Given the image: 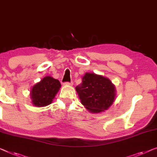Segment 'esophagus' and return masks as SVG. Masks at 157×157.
<instances>
[{
	"label": "esophagus",
	"instance_id": "obj_1",
	"mask_svg": "<svg viewBox=\"0 0 157 157\" xmlns=\"http://www.w3.org/2000/svg\"><path fill=\"white\" fill-rule=\"evenodd\" d=\"M66 83L68 84V85H73V82L72 81H71V82H67Z\"/></svg>",
	"mask_w": 157,
	"mask_h": 157
}]
</instances>
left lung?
Returning a JSON list of instances; mask_svg holds the SVG:
<instances>
[{
	"label": "left lung",
	"instance_id": "8db88e82",
	"mask_svg": "<svg viewBox=\"0 0 157 157\" xmlns=\"http://www.w3.org/2000/svg\"><path fill=\"white\" fill-rule=\"evenodd\" d=\"M81 103L91 113H101L112 105L115 96V86L108 78L86 73L82 82L76 87Z\"/></svg>",
	"mask_w": 157,
	"mask_h": 157
}]
</instances>
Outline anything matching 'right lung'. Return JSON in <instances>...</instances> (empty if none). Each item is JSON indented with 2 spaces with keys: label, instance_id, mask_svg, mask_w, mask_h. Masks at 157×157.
Segmentation results:
<instances>
[{
  "label": "right lung",
  "instance_id": "obj_1",
  "mask_svg": "<svg viewBox=\"0 0 157 157\" xmlns=\"http://www.w3.org/2000/svg\"><path fill=\"white\" fill-rule=\"evenodd\" d=\"M60 87L61 83L57 79L44 77L32 88L30 95L34 105L44 107L51 104Z\"/></svg>",
  "mask_w": 157,
  "mask_h": 157
}]
</instances>
